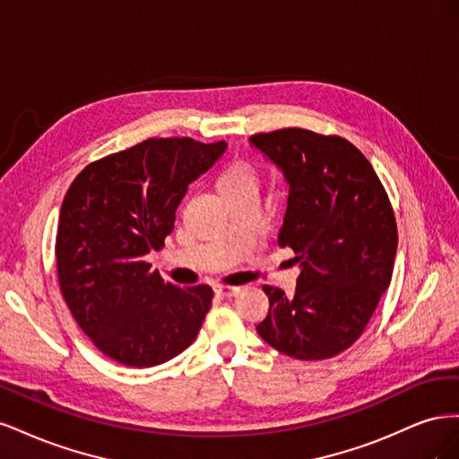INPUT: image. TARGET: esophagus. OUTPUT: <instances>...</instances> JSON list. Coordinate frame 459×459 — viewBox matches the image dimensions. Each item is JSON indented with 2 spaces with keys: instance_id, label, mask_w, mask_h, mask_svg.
Here are the masks:
<instances>
[{
  "instance_id": "1",
  "label": "esophagus",
  "mask_w": 459,
  "mask_h": 459,
  "mask_svg": "<svg viewBox=\"0 0 459 459\" xmlns=\"http://www.w3.org/2000/svg\"><path fill=\"white\" fill-rule=\"evenodd\" d=\"M239 290H241V287H238V285H216L214 287V293L221 299H231L238 295Z\"/></svg>"
}]
</instances>
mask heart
<instances>
[{
	"label": "heart",
	"mask_w": 459,
	"mask_h": 459,
	"mask_svg": "<svg viewBox=\"0 0 459 459\" xmlns=\"http://www.w3.org/2000/svg\"><path fill=\"white\" fill-rule=\"evenodd\" d=\"M218 187L226 201L241 195H258L260 178L253 164L233 162L220 174Z\"/></svg>",
	"instance_id": "obj_1"
}]
</instances>
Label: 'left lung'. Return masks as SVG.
<instances>
[{
    "mask_svg": "<svg viewBox=\"0 0 459 459\" xmlns=\"http://www.w3.org/2000/svg\"><path fill=\"white\" fill-rule=\"evenodd\" d=\"M289 184L280 245L295 251L293 297L264 285L258 335L297 359H327L362 335L391 283L398 231L369 160L339 135L283 128L251 135Z\"/></svg>",
    "mask_w": 459,
    "mask_h": 459,
    "instance_id": "8db88e82",
    "label": "left lung"
}]
</instances>
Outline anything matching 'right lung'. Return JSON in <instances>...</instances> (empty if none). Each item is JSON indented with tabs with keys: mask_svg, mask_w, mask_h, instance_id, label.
<instances>
[{
	"mask_svg": "<svg viewBox=\"0 0 459 459\" xmlns=\"http://www.w3.org/2000/svg\"><path fill=\"white\" fill-rule=\"evenodd\" d=\"M226 147L151 137L88 164L68 187L55 241L59 287L76 324L115 362L159 366L195 341L212 289L164 281L145 256L164 247L187 186Z\"/></svg>",
	"mask_w": 459,
	"mask_h": 459,
	"instance_id": "obj_1",
	"label": "right lung"
}]
</instances>
